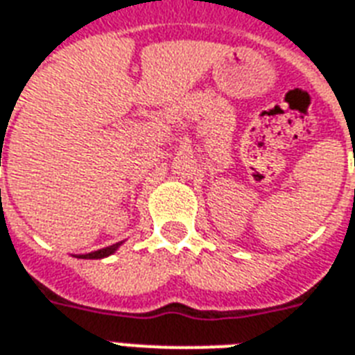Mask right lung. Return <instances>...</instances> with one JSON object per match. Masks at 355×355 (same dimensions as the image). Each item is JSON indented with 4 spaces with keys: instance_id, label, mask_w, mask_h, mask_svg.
I'll list each match as a JSON object with an SVG mask.
<instances>
[{
    "instance_id": "right-lung-1",
    "label": "right lung",
    "mask_w": 355,
    "mask_h": 355,
    "mask_svg": "<svg viewBox=\"0 0 355 355\" xmlns=\"http://www.w3.org/2000/svg\"><path fill=\"white\" fill-rule=\"evenodd\" d=\"M121 243H116V245H110V247H105V248H99L96 252H88V254H83V256H77V258H85V259H101V258H107L110 254H114L116 250L119 248Z\"/></svg>"
}]
</instances>
